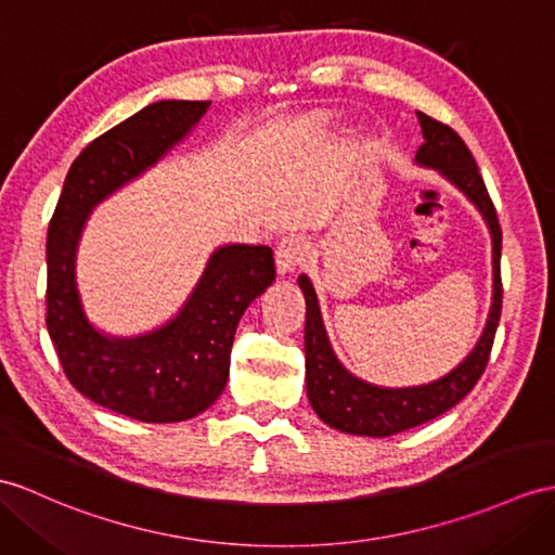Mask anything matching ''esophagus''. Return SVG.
<instances>
[{"label": "esophagus", "instance_id": "34e87169", "mask_svg": "<svg viewBox=\"0 0 555 555\" xmlns=\"http://www.w3.org/2000/svg\"><path fill=\"white\" fill-rule=\"evenodd\" d=\"M308 256V242L301 235H285L280 240V245L275 249V266L280 275H289L296 270V266H301Z\"/></svg>", "mask_w": 555, "mask_h": 555}]
</instances>
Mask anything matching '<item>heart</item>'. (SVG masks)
Instances as JSON below:
<instances>
[{"label":"heart","instance_id":"1","mask_svg":"<svg viewBox=\"0 0 555 555\" xmlns=\"http://www.w3.org/2000/svg\"><path fill=\"white\" fill-rule=\"evenodd\" d=\"M332 121H334V119H332V115H330V113H322V115H318V117H315V125H318V127H330Z\"/></svg>","mask_w":555,"mask_h":555}]
</instances>
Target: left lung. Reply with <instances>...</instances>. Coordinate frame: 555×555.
Returning <instances> with one entry per match:
<instances>
[{"label": "left lung", "mask_w": 555, "mask_h": 555, "mask_svg": "<svg viewBox=\"0 0 555 555\" xmlns=\"http://www.w3.org/2000/svg\"><path fill=\"white\" fill-rule=\"evenodd\" d=\"M416 117L422 125L424 143L418 145L414 162L418 167L436 169L444 181L464 193L488 225L492 237V304L480 339L452 372L422 386L386 388L350 374L336 358L327 330H324L313 282L308 275H299V287L306 299L304 341L308 400L324 424L350 436H396L452 410L459 400L470 393L488 367L499 315H502V273H499L502 228H499L496 211L478 173L476 159L454 129L424 113H416Z\"/></svg>", "instance_id": "obj_1"}]
</instances>
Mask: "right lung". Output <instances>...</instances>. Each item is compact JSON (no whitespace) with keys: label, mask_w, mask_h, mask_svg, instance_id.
<instances>
[{"label":"right lung","mask_w":555,"mask_h":555,"mask_svg":"<svg viewBox=\"0 0 555 555\" xmlns=\"http://www.w3.org/2000/svg\"><path fill=\"white\" fill-rule=\"evenodd\" d=\"M209 101H157L91 141L73 162L47 235V330L70 384L105 410L145 424L193 418L219 400L242 313L275 280L266 245L216 247L171 320L113 336L89 320L77 249L91 211L173 151Z\"/></svg>","instance_id":"obj_1"}]
</instances>
